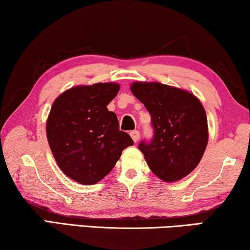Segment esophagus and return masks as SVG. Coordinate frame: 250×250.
<instances>
[{"mask_svg": "<svg viewBox=\"0 0 250 250\" xmlns=\"http://www.w3.org/2000/svg\"><path fill=\"white\" fill-rule=\"evenodd\" d=\"M130 136H131L132 140L135 141V143H137V141L139 140L140 133H139V131H137V130H135V131H131V132H130Z\"/></svg>", "mask_w": 250, "mask_h": 250, "instance_id": "obj_1", "label": "esophagus"}]
</instances>
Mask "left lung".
Returning a JSON list of instances; mask_svg holds the SVG:
<instances>
[{"label": "left lung", "instance_id": "left-lung-1", "mask_svg": "<svg viewBox=\"0 0 250 250\" xmlns=\"http://www.w3.org/2000/svg\"><path fill=\"white\" fill-rule=\"evenodd\" d=\"M130 89L151 115L152 141L139 144L149 168L167 183L188 176L202 159L208 140L202 103L193 93L159 82H133Z\"/></svg>", "mask_w": 250, "mask_h": 250}]
</instances>
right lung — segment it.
I'll return each mask as SVG.
<instances>
[{"label": "right lung", "mask_w": 250, "mask_h": 250, "mask_svg": "<svg viewBox=\"0 0 250 250\" xmlns=\"http://www.w3.org/2000/svg\"><path fill=\"white\" fill-rule=\"evenodd\" d=\"M119 89L118 83L77 85L51 105L48 144L62 172L77 183L93 185L103 180L122 150L133 145L131 137L119 129L117 114L106 107Z\"/></svg>", "instance_id": "1"}]
</instances>
